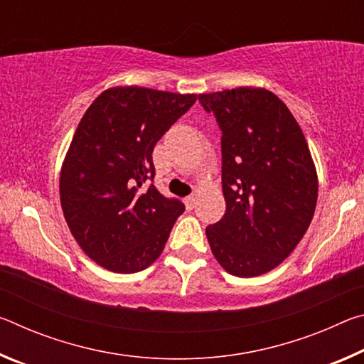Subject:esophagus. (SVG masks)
Listing matches in <instances>:
<instances>
[{
  "label": "esophagus",
  "instance_id": "esophagus-1",
  "mask_svg": "<svg viewBox=\"0 0 364 364\" xmlns=\"http://www.w3.org/2000/svg\"><path fill=\"white\" fill-rule=\"evenodd\" d=\"M196 200H197L196 196H188L186 199H184V205H186L188 210H193V208L196 207Z\"/></svg>",
  "mask_w": 364,
  "mask_h": 364
}]
</instances>
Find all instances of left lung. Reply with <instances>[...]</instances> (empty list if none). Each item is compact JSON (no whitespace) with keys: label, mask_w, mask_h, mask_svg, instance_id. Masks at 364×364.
I'll return each instance as SVG.
<instances>
[{"label":"left lung","mask_w":364,"mask_h":364,"mask_svg":"<svg viewBox=\"0 0 364 364\" xmlns=\"http://www.w3.org/2000/svg\"><path fill=\"white\" fill-rule=\"evenodd\" d=\"M221 130L226 212L205 234L228 273L252 278L291 255L311 223L318 176L304 132L264 88L199 95Z\"/></svg>","instance_id":"obj_1"}]
</instances>
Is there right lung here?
<instances>
[{"mask_svg":"<svg viewBox=\"0 0 364 364\" xmlns=\"http://www.w3.org/2000/svg\"><path fill=\"white\" fill-rule=\"evenodd\" d=\"M197 95L115 86L80 120L59 178L60 205L72 236L102 268L136 273L157 260L184 212L152 181V151Z\"/></svg>","mask_w":364,"mask_h":364,"instance_id":"obj_1","label":"right lung"}]
</instances>
